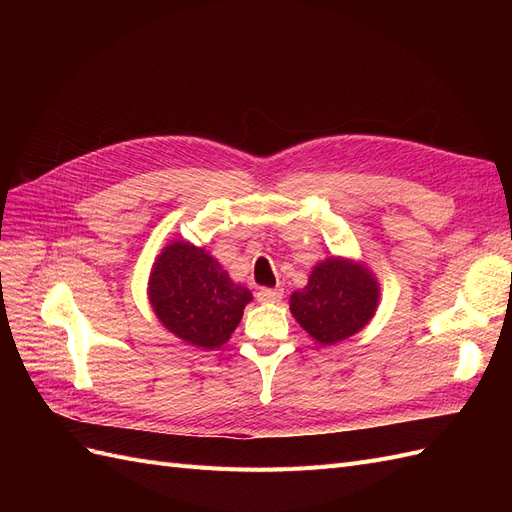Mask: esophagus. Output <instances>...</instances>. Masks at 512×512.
Wrapping results in <instances>:
<instances>
[{
    "label": "esophagus",
    "mask_w": 512,
    "mask_h": 512,
    "mask_svg": "<svg viewBox=\"0 0 512 512\" xmlns=\"http://www.w3.org/2000/svg\"><path fill=\"white\" fill-rule=\"evenodd\" d=\"M256 297H258V301H262V303H277V301H282L284 290H282V288H260V290L256 292Z\"/></svg>",
    "instance_id": "34e87169"
}]
</instances>
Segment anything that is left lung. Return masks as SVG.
<instances>
[{
    "mask_svg": "<svg viewBox=\"0 0 512 512\" xmlns=\"http://www.w3.org/2000/svg\"><path fill=\"white\" fill-rule=\"evenodd\" d=\"M380 301L376 275L363 262L331 256L309 273L307 286L290 294V312L320 346L359 333Z\"/></svg>",
    "mask_w": 512,
    "mask_h": 512,
    "instance_id": "left-lung-1",
    "label": "left lung"
}]
</instances>
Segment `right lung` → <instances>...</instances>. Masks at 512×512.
<instances>
[{"mask_svg":"<svg viewBox=\"0 0 512 512\" xmlns=\"http://www.w3.org/2000/svg\"><path fill=\"white\" fill-rule=\"evenodd\" d=\"M147 294L164 327L203 350L224 346L252 301L250 290L232 282L218 260L190 241L164 247L153 262Z\"/></svg>","mask_w":512,"mask_h":512,"instance_id":"1","label":"right lung"}]
</instances>
